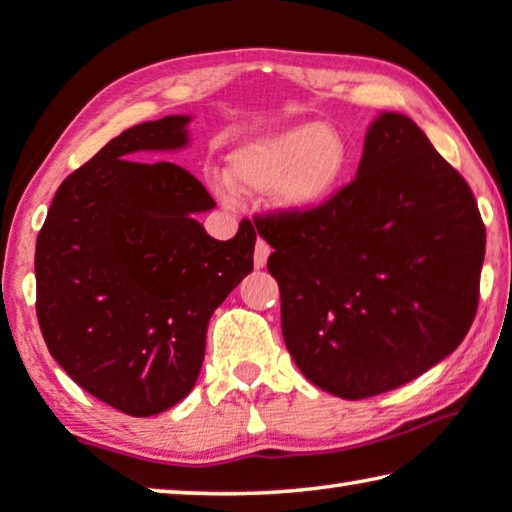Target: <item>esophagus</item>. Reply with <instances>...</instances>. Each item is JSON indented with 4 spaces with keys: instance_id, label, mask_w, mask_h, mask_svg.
Masks as SVG:
<instances>
[{
    "instance_id": "34e87169",
    "label": "esophagus",
    "mask_w": 512,
    "mask_h": 512,
    "mask_svg": "<svg viewBox=\"0 0 512 512\" xmlns=\"http://www.w3.org/2000/svg\"><path fill=\"white\" fill-rule=\"evenodd\" d=\"M271 255V246L266 243L264 239H257L255 243V255H253V262H255V269H264L266 259Z\"/></svg>"
}]
</instances>
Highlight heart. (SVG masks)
Listing matches in <instances>:
<instances>
[{
	"label": "heart",
	"instance_id": "1",
	"mask_svg": "<svg viewBox=\"0 0 512 512\" xmlns=\"http://www.w3.org/2000/svg\"><path fill=\"white\" fill-rule=\"evenodd\" d=\"M351 166V148L330 125L303 123L250 139L230 154V180L214 191L227 205L241 193H269L273 207L307 214L332 198Z\"/></svg>",
	"mask_w": 512,
	"mask_h": 512
}]
</instances>
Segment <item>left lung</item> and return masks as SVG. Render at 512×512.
Segmentation results:
<instances>
[{"instance_id": "left-lung-1", "label": "left lung", "mask_w": 512, "mask_h": 512, "mask_svg": "<svg viewBox=\"0 0 512 512\" xmlns=\"http://www.w3.org/2000/svg\"><path fill=\"white\" fill-rule=\"evenodd\" d=\"M275 248L282 337L307 380L369 399L428 371L478 307L485 225L474 193L401 113L369 127L353 182L307 214L255 221Z\"/></svg>"}]
</instances>
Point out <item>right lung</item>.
Wrapping results in <instances>:
<instances>
[{"mask_svg": "<svg viewBox=\"0 0 512 512\" xmlns=\"http://www.w3.org/2000/svg\"><path fill=\"white\" fill-rule=\"evenodd\" d=\"M186 123L166 116L111 139L61 182L36 241V314L52 358L132 417L191 392L209 319L253 271V223L212 239L193 214L216 202L189 170L133 161L182 148Z\"/></svg>", "mask_w": 512, "mask_h": 512, "instance_id": "right-lung-1", "label": "right lung"}]
</instances>
